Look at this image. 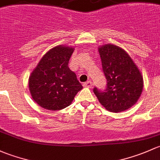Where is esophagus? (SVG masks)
<instances>
[{"label": "esophagus", "instance_id": "obj_1", "mask_svg": "<svg viewBox=\"0 0 160 160\" xmlns=\"http://www.w3.org/2000/svg\"><path fill=\"white\" fill-rule=\"evenodd\" d=\"M84 87H86V88H92V82H90V81H88V82H85V83L83 84Z\"/></svg>", "mask_w": 160, "mask_h": 160}]
</instances>
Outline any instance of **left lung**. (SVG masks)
Segmentation results:
<instances>
[{
    "label": "left lung",
    "instance_id": "1",
    "mask_svg": "<svg viewBox=\"0 0 160 160\" xmlns=\"http://www.w3.org/2000/svg\"><path fill=\"white\" fill-rule=\"evenodd\" d=\"M102 70L107 80L106 89L93 92L108 111L120 112L138 101L143 88V78L136 64L122 48L107 44L98 47Z\"/></svg>",
    "mask_w": 160,
    "mask_h": 160
}]
</instances>
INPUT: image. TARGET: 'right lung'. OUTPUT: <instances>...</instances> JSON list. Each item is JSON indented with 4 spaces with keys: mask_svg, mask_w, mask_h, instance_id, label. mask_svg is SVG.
Listing matches in <instances>:
<instances>
[{
    "mask_svg": "<svg viewBox=\"0 0 160 160\" xmlns=\"http://www.w3.org/2000/svg\"><path fill=\"white\" fill-rule=\"evenodd\" d=\"M73 48L58 45L44 55L29 77V90L38 105L51 111L68 107L82 84L68 68Z\"/></svg>",
    "mask_w": 160,
    "mask_h": 160,
    "instance_id": "obj_1",
    "label": "right lung"
}]
</instances>
